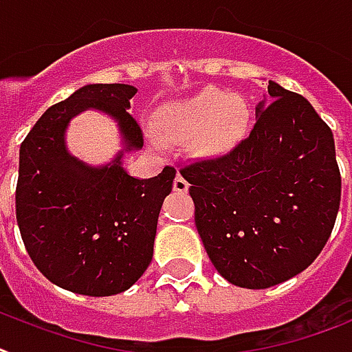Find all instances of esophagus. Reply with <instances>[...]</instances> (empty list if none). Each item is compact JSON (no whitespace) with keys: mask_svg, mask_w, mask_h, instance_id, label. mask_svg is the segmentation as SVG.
I'll return each instance as SVG.
<instances>
[{"mask_svg":"<svg viewBox=\"0 0 352 352\" xmlns=\"http://www.w3.org/2000/svg\"><path fill=\"white\" fill-rule=\"evenodd\" d=\"M173 187H174V190H176V192H179V194L187 192V190H188V182L185 178H183L182 174H178V176L174 178Z\"/></svg>","mask_w":352,"mask_h":352,"instance_id":"obj_1","label":"esophagus"}]
</instances>
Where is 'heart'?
<instances>
[{
    "mask_svg": "<svg viewBox=\"0 0 352 352\" xmlns=\"http://www.w3.org/2000/svg\"><path fill=\"white\" fill-rule=\"evenodd\" d=\"M156 124L176 140L192 138L199 155H217L230 149L250 124V109L239 97L216 88H205L190 97L160 107Z\"/></svg>",
    "mask_w": 352,
    "mask_h": 352,
    "instance_id": "b5f03b06",
    "label": "heart"
}]
</instances>
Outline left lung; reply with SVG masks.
I'll list each match as a JSON object with an SVG mask.
<instances>
[{"label":"left lung","instance_id":"1","mask_svg":"<svg viewBox=\"0 0 352 352\" xmlns=\"http://www.w3.org/2000/svg\"><path fill=\"white\" fill-rule=\"evenodd\" d=\"M255 126L230 153L182 169L214 268L264 289L318 257L340 207L335 138L306 98L270 80Z\"/></svg>","mask_w":352,"mask_h":352}]
</instances>
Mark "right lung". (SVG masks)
<instances>
[{"label": "right lung", "mask_w": 352, "mask_h": 352, "mask_svg": "<svg viewBox=\"0 0 352 352\" xmlns=\"http://www.w3.org/2000/svg\"><path fill=\"white\" fill-rule=\"evenodd\" d=\"M138 89L88 84L48 107L19 149L16 217L30 259L55 286L88 297L129 289L153 261L156 225L176 170L138 179L124 155L144 145L127 109ZM88 109L118 122L122 149L106 166H88L67 151L69 120Z\"/></svg>", "instance_id": "add662e5"}]
</instances>
